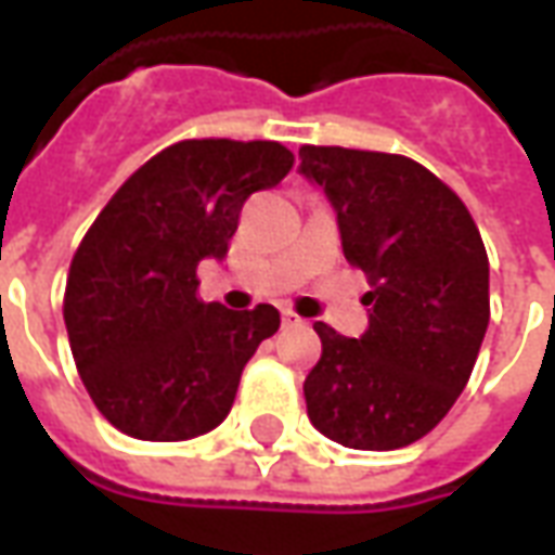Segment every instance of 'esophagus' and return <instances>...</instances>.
<instances>
[{
    "instance_id": "1",
    "label": "esophagus",
    "mask_w": 555,
    "mask_h": 555,
    "mask_svg": "<svg viewBox=\"0 0 555 555\" xmlns=\"http://www.w3.org/2000/svg\"><path fill=\"white\" fill-rule=\"evenodd\" d=\"M282 326H302V318L291 309H282Z\"/></svg>"
}]
</instances>
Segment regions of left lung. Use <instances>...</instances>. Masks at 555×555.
Wrapping results in <instances>:
<instances>
[{
    "mask_svg": "<svg viewBox=\"0 0 555 555\" xmlns=\"http://www.w3.org/2000/svg\"><path fill=\"white\" fill-rule=\"evenodd\" d=\"M300 171L336 210L341 249L369 276V330L324 321L302 392L312 425L348 449L389 452L440 422L476 365L490 321V267L466 205L416 159L302 145Z\"/></svg>",
    "mask_w": 555,
    "mask_h": 555,
    "instance_id": "left-lung-1",
    "label": "left lung"
}]
</instances>
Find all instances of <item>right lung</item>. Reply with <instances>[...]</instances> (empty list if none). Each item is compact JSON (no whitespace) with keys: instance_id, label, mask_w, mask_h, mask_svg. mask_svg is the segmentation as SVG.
<instances>
[{"instance_id":"add662e5","label":"right lung","mask_w":555,"mask_h":555,"mask_svg":"<svg viewBox=\"0 0 555 555\" xmlns=\"http://www.w3.org/2000/svg\"><path fill=\"white\" fill-rule=\"evenodd\" d=\"M291 166L279 142L183 139L133 171L91 222L67 273L65 326L94 408L121 434L178 442L229 416L279 312L198 300L195 267L225 258L243 202Z\"/></svg>"}]
</instances>
